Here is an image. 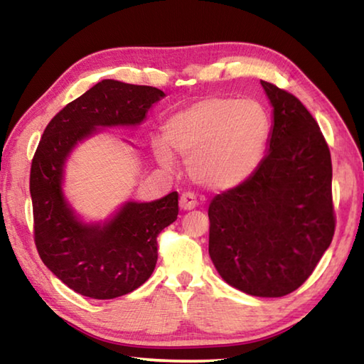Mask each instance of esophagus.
<instances>
[{"mask_svg": "<svg viewBox=\"0 0 364 364\" xmlns=\"http://www.w3.org/2000/svg\"><path fill=\"white\" fill-rule=\"evenodd\" d=\"M197 205V199L193 193H184L180 197V208L184 212L193 210V208Z\"/></svg>", "mask_w": 364, "mask_h": 364, "instance_id": "34e87169", "label": "esophagus"}]
</instances>
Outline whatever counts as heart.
I'll use <instances>...</instances> for the list:
<instances>
[{
	"instance_id": "1",
	"label": "heart",
	"mask_w": 364,
	"mask_h": 364,
	"mask_svg": "<svg viewBox=\"0 0 364 364\" xmlns=\"http://www.w3.org/2000/svg\"><path fill=\"white\" fill-rule=\"evenodd\" d=\"M269 127L268 112L260 102L207 97L164 122V141H152V154L168 171L175 168L173 154H178L188 159V173L194 183L213 191L231 189L260 165Z\"/></svg>"
}]
</instances>
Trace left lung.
<instances>
[{"mask_svg":"<svg viewBox=\"0 0 364 364\" xmlns=\"http://www.w3.org/2000/svg\"><path fill=\"white\" fill-rule=\"evenodd\" d=\"M260 83L273 107L267 156L244 183L213 197L208 254L237 291L282 297L308 279L334 236L332 164L304 104Z\"/></svg>","mask_w":364,"mask_h":364,"instance_id":"8db88e82","label":"left lung"}]
</instances>
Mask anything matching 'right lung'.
<instances>
[{"label":"right lung","mask_w":364,"mask_h":364,"mask_svg":"<svg viewBox=\"0 0 364 364\" xmlns=\"http://www.w3.org/2000/svg\"><path fill=\"white\" fill-rule=\"evenodd\" d=\"M164 97L154 86L101 80L67 104L40 139L30 170L35 244L48 269L85 297H120L151 278L159 232L178 217V193L127 200L104 221H86L64 193L67 160L106 128L139 127Z\"/></svg>","instance_id":"1"}]
</instances>
